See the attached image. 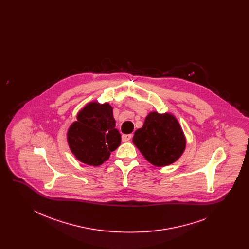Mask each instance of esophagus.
Returning a JSON list of instances; mask_svg holds the SVG:
<instances>
[{
    "instance_id": "1",
    "label": "esophagus",
    "mask_w": 249,
    "mask_h": 249,
    "mask_svg": "<svg viewBox=\"0 0 249 249\" xmlns=\"http://www.w3.org/2000/svg\"><path fill=\"white\" fill-rule=\"evenodd\" d=\"M131 137H132L131 134H123L122 135V141L123 142H129L131 139Z\"/></svg>"
}]
</instances>
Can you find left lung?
Listing matches in <instances>:
<instances>
[{
	"label": "left lung",
	"mask_w": 249,
	"mask_h": 249,
	"mask_svg": "<svg viewBox=\"0 0 249 249\" xmlns=\"http://www.w3.org/2000/svg\"><path fill=\"white\" fill-rule=\"evenodd\" d=\"M132 142L144 159L157 167L176 162L184 153L186 138L172 114L151 112L141 129L135 130Z\"/></svg>",
	"instance_id": "left-lung-1"
}]
</instances>
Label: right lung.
<instances>
[{
	"label": "right lung",
	"mask_w": 249,
	"mask_h": 249,
	"mask_svg": "<svg viewBox=\"0 0 249 249\" xmlns=\"http://www.w3.org/2000/svg\"><path fill=\"white\" fill-rule=\"evenodd\" d=\"M76 119L67 132L71 153L85 164H103L121 142L113 108L107 103L91 102L78 112Z\"/></svg>",
	"instance_id": "1"
}]
</instances>
